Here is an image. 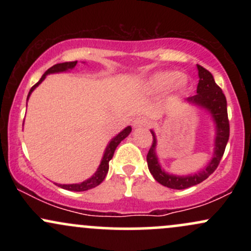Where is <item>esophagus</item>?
Listing matches in <instances>:
<instances>
[{
  "mask_svg": "<svg viewBox=\"0 0 251 251\" xmlns=\"http://www.w3.org/2000/svg\"><path fill=\"white\" fill-rule=\"evenodd\" d=\"M149 125V120L145 117H137L133 120V127H146Z\"/></svg>",
  "mask_w": 251,
  "mask_h": 251,
  "instance_id": "34e87169",
  "label": "esophagus"
}]
</instances>
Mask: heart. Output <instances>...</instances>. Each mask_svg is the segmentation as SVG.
<instances>
[{
	"label": "heart",
	"instance_id": "obj_1",
	"mask_svg": "<svg viewBox=\"0 0 251 251\" xmlns=\"http://www.w3.org/2000/svg\"><path fill=\"white\" fill-rule=\"evenodd\" d=\"M171 86H174L175 91L177 92L184 91L188 86V77L179 75L177 72L166 71L154 74L149 81V87L153 91H163Z\"/></svg>",
	"mask_w": 251,
	"mask_h": 251
}]
</instances>
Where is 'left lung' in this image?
<instances>
[{
    "label": "left lung",
    "mask_w": 251,
    "mask_h": 251,
    "mask_svg": "<svg viewBox=\"0 0 251 251\" xmlns=\"http://www.w3.org/2000/svg\"><path fill=\"white\" fill-rule=\"evenodd\" d=\"M198 75H200V82L197 86V94L194 97H190L188 101L194 102L196 105L201 106L206 108L214 117L216 127H217V135H216L215 142V154L211 162L206 166L203 171L198 172L194 176H186V177H180V176L168 175L163 171L158 163L157 155H155V135L154 132L152 133V145L149 150V153L146 155L148 160L149 170L151 175L158 183H160L164 186H168L170 189L175 190H183L188 189L190 186L197 185L205 180L210 175L214 174V171L217 169L222 157H223L226 146L229 140L230 134V126L229 119H227V109H226V99L224 96L220 86L215 82L214 76L208 70H205L201 66L197 65Z\"/></svg>",
    "instance_id": "left-lung-1"
}]
</instances>
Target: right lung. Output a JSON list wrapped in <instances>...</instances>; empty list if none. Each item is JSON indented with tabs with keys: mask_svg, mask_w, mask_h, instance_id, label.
Wrapping results in <instances>:
<instances>
[{
	"mask_svg": "<svg viewBox=\"0 0 251 251\" xmlns=\"http://www.w3.org/2000/svg\"><path fill=\"white\" fill-rule=\"evenodd\" d=\"M76 62L77 61H68V62L56 63V65L51 66L50 70L46 71V73L41 76V79H40L39 81H37L35 85H34L33 87L30 88L29 93H28V98H29L30 93L34 91V89H35V87H37V86H39L40 83H41L43 80H45V77H46V75H47V74L57 73V72H65L67 70H72V68L75 67ZM28 98H27V99H28ZM131 129H132L131 126H128V127L123 129V131L120 132V133L118 134L117 137H114L113 139L109 142L107 148H106L105 154H103L102 160H101V163H100L99 168H98L96 174L92 176L89 179L82 181V183H79V184H68V185H67V184H57V186H60V188H62V189L68 190V191H86V190L93 189V188H96V186L99 185V184L101 183L103 179H105L106 175H107L108 163H109V160L112 159V157H113L114 151H116L117 146L119 145L122 140L125 139V138L127 137L129 133H131Z\"/></svg>",
	"mask_w": 251,
	"mask_h": 251,
	"instance_id": "add662e5",
	"label": "right lung"
}]
</instances>
